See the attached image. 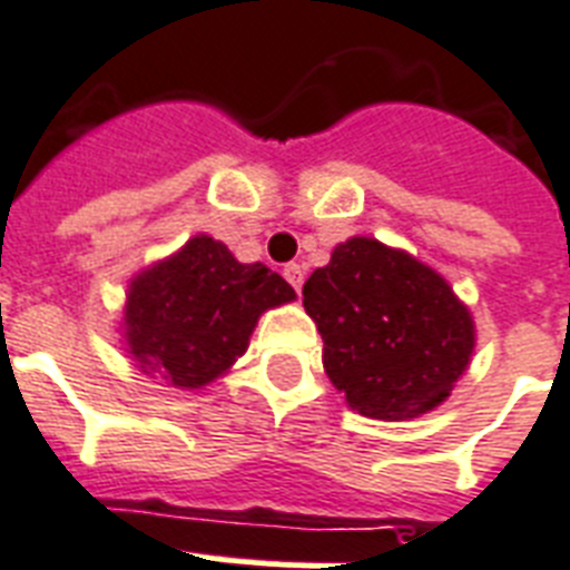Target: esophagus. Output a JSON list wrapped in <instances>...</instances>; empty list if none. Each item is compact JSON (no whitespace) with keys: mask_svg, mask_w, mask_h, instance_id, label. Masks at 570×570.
<instances>
[{"mask_svg":"<svg viewBox=\"0 0 570 570\" xmlns=\"http://www.w3.org/2000/svg\"><path fill=\"white\" fill-rule=\"evenodd\" d=\"M284 277H286V281H289V284H293L295 293H298L301 284H304V266H301V263H286V266H284Z\"/></svg>","mask_w":570,"mask_h":570,"instance_id":"esophagus-1","label":"esophagus"}]
</instances>
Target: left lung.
Masks as SVG:
<instances>
[{
  "label": "left lung",
  "mask_w": 570,
  "mask_h": 570,
  "mask_svg": "<svg viewBox=\"0 0 570 570\" xmlns=\"http://www.w3.org/2000/svg\"><path fill=\"white\" fill-rule=\"evenodd\" d=\"M304 309L327 377L368 419L436 410L471 363L474 322L445 277L372 237L333 248L304 284Z\"/></svg>",
  "instance_id": "obj_1"
}]
</instances>
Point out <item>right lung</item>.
Wrapping results in <instances>:
<instances>
[{"instance_id": "right-lung-1", "label": "right lung", "mask_w": 570, "mask_h": 570, "mask_svg": "<svg viewBox=\"0 0 570 570\" xmlns=\"http://www.w3.org/2000/svg\"><path fill=\"white\" fill-rule=\"evenodd\" d=\"M293 298L269 266L239 263L228 245L198 234L134 277L122 336L142 372L202 390L243 357L261 313Z\"/></svg>"}]
</instances>
